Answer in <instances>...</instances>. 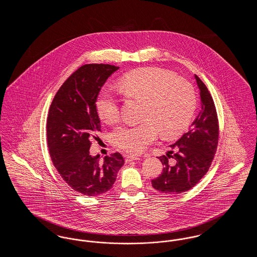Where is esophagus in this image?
I'll use <instances>...</instances> for the list:
<instances>
[{"label": "esophagus", "instance_id": "1", "mask_svg": "<svg viewBox=\"0 0 257 257\" xmlns=\"http://www.w3.org/2000/svg\"><path fill=\"white\" fill-rule=\"evenodd\" d=\"M137 160H140L138 156H134V155H126L125 156L126 163H129V162H132V161H137Z\"/></svg>", "mask_w": 257, "mask_h": 257}]
</instances>
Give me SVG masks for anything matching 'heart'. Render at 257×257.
<instances>
[{"label": "heart", "instance_id": "obj_1", "mask_svg": "<svg viewBox=\"0 0 257 257\" xmlns=\"http://www.w3.org/2000/svg\"><path fill=\"white\" fill-rule=\"evenodd\" d=\"M118 87L127 97L145 100L142 123L122 124L114 128L111 144L130 154H140L153 143L159 132L170 138L181 134L192 121L196 107L193 85L169 70L145 67L125 74ZM99 117L107 123L119 115L116 94L104 88L95 102Z\"/></svg>", "mask_w": 257, "mask_h": 257}]
</instances>
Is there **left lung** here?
<instances>
[{
  "label": "left lung",
  "instance_id": "1",
  "mask_svg": "<svg viewBox=\"0 0 257 257\" xmlns=\"http://www.w3.org/2000/svg\"><path fill=\"white\" fill-rule=\"evenodd\" d=\"M196 77L200 90L201 110L189 131L173 145L167 155L159 157L164 168L152 187L168 195H179L191 190L207 173L217 151L220 127L214 100L207 86ZM172 159L173 165L168 163Z\"/></svg>",
  "mask_w": 257,
  "mask_h": 257
}]
</instances>
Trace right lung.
Segmentation results:
<instances>
[{
	"mask_svg": "<svg viewBox=\"0 0 257 257\" xmlns=\"http://www.w3.org/2000/svg\"><path fill=\"white\" fill-rule=\"evenodd\" d=\"M119 67L89 63L79 67L61 85L50 106L47 144L50 157L62 179L86 196L108 192L124 164L118 152L106 156L89 154L91 141L101 132L95 102L101 87Z\"/></svg>",
	"mask_w": 257,
	"mask_h": 257,
	"instance_id": "right-lung-1",
	"label": "right lung"
}]
</instances>
